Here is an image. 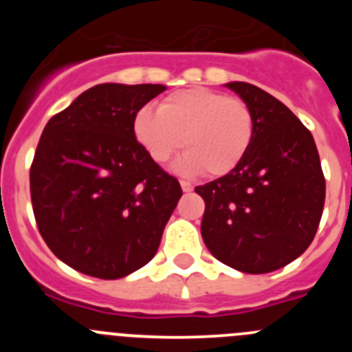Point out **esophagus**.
<instances>
[{
    "label": "esophagus",
    "instance_id": "obj_1",
    "mask_svg": "<svg viewBox=\"0 0 352 352\" xmlns=\"http://www.w3.org/2000/svg\"><path fill=\"white\" fill-rule=\"evenodd\" d=\"M179 185H182L183 192H192V190H194V186H192V183H188V182H182V183H179Z\"/></svg>",
    "mask_w": 352,
    "mask_h": 352
}]
</instances>
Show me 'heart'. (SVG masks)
<instances>
[{
    "label": "heart",
    "mask_w": 352,
    "mask_h": 352,
    "mask_svg": "<svg viewBox=\"0 0 352 352\" xmlns=\"http://www.w3.org/2000/svg\"><path fill=\"white\" fill-rule=\"evenodd\" d=\"M133 135L157 164L186 148L174 164L183 174L223 176L243 160L254 138L250 109L208 88L174 91L160 109L144 105L133 116Z\"/></svg>",
    "instance_id": "heart-1"
}]
</instances>
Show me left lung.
Here are the masks:
<instances>
[{
    "mask_svg": "<svg viewBox=\"0 0 352 352\" xmlns=\"http://www.w3.org/2000/svg\"><path fill=\"white\" fill-rule=\"evenodd\" d=\"M250 109L254 138L239 166L195 186L206 203L201 234L220 263L243 273L284 268L312 243L326 183L312 133L275 96L227 82Z\"/></svg>",
    "mask_w": 352,
    "mask_h": 352,
    "instance_id": "1",
    "label": "left lung"
}]
</instances>
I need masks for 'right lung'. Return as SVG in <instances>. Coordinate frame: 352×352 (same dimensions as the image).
Segmentation results:
<instances>
[{
	"label": "right lung",
	"mask_w": 352,
	"mask_h": 352,
	"mask_svg": "<svg viewBox=\"0 0 352 352\" xmlns=\"http://www.w3.org/2000/svg\"><path fill=\"white\" fill-rule=\"evenodd\" d=\"M162 84H96L49 120L30 170L36 226L52 254L116 280L153 259L182 197L178 179L133 135V116Z\"/></svg>",
	"instance_id": "obj_1"
}]
</instances>
